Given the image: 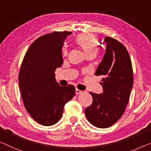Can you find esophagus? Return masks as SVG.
Here are the masks:
<instances>
[{
    "mask_svg": "<svg viewBox=\"0 0 151 151\" xmlns=\"http://www.w3.org/2000/svg\"><path fill=\"white\" fill-rule=\"evenodd\" d=\"M75 91H76V94H80V93H82V91L81 90H80V89H77L76 88V90H75Z\"/></svg>",
    "mask_w": 151,
    "mask_h": 151,
    "instance_id": "34e87169",
    "label": "esophagus"
}]
</instances>
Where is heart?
<instances>
[{
    "mask_svg": "<svg viewBox=\"0 0 151 151\" xmlns=\"http://www.w3.org/2000/svg\"><path fill=\"white\" fill-rule=\"evenodd\" d=\"M75 43L84 51L85 55L90 54L96 55L100 49V42L95 35L89 33H83L78 35L74 39ZM68 54L66 49H63L62 55L66 56Z\"/></svg>",
    "mask_w": 151,
    "mask_h": 151,
    "instance_id": "heart-1",
    "label": "heart"
}]
</instances>
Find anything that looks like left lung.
<instances>
[{"instance_id": "left-lung-1", "label": "left lung", "mask_w": 151, "mask_h": 151, "mask_svg": "<svg viewBox=\"0 0 151 151\" xmlns=\"http://www.w3.org/2000/svg\"><path fill=\"white\" fill-rule=\"evenodd\" d=\"M106 50L95 75L102 76L103 92L90 91L93 102L85 109L89 122L95 127L107 128L114 124L125 111L133 86L132 61L126 47L114 38L106 37Z\"/></svg>"}]
</instances>
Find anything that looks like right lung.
Masks as SVG:
<instances>
[{
    "instance_id": "add662e5",
    "label": "right lung",
    "mask_w": 151,
    "mask_h": 151,
    "mask_svg": "<svg viewBox=\"0 0 151 151\" xmlns=\"http://www.w3.org/2000/svg\"><path fill=\"white\" fill-rule=\"evenodd\" d=\"M71 32L55 31L34 41L24 55L19 86L24 106L40 125L50 126L62 117L64 105L75 94L73 85L61 87L55 71L63 64L62 47Z\"/></svg>"
}]
</instances>
